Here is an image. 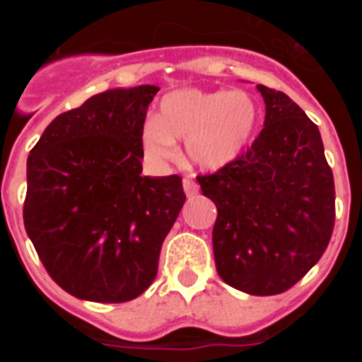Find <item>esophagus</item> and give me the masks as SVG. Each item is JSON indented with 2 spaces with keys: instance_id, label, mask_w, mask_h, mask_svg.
I'll use <instances>...</instances> for the list:
<instances>
[{
  "instance_id": "esophagus-1",
  "label": "esophagus",
  "mask_w": 362,
  "mask_h": 362,
  "mask_svg": "<svg viewBox=\"0 0 362 362\" xmlns=\"http://www.w3.org/2000/svg\"><path fill=\"white\" fill-rule=\"evenodd\" d=\"M183 188H185V194H187L188 197H194L197 192H199V185H197L192 177L183 179Z\"/></svg>"
}]
</instances>
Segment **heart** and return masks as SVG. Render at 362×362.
I'll list each match as a JSON object with an SVG mask.
<instances>
[{"label": "heart", "instance_id": "1", "mask_svg": "<svg viewBox=\"0 0 362 362\" xmlns=\"http://www.w3.org/2000/svg\"><path fill=\"white\" fill-rule=\"evenodd\" d=\"M257 121V105L246 92L181 88L163 98L158 117L145 121L143 148L156 161H172L175 141H185L192 165L219 170L243 152Z\"/></svg>", "mask_w": 362, "mask_h": 362}]
</instances>
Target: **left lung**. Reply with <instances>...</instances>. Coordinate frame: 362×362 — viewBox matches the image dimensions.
<instances>
[{
    "mask_svg": "<svg viewBox=\"0 0 362 362\" xmlns=\"http://www.w3.org/2000/svg\"><path fill=\"white\" fill-rule=\"evenodd\" d=\"M257 90L264 129L239 158L197 181L217 206L212 243L221 279L250 296H276L325 254L335 187L317 124L284 92Z\"/></svg>",
    "mask_w": 362,
    "mask_h": 362,
    "instance_id": "1",
    "label": "left lung"
}]
</instances>
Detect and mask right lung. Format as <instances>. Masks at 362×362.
<instances>
[{
	"instance_id": "add662e5",
	"label": "right lung",
	"mask_w": 362,
	"mask_h": 362,
	"mask_svg": "<svg viewBox=\"0 0 362 362\" xmlns=\"http://www.w3.org/2000/svg\"><path fill=\"white\" fill-rule=\"evenodd\" d=\"M158 90L92 95L59 114L30 150L25 230L49 276L78 299L127 303L158 276L187 199L179 175H141V130Z\"/></svg>"
}]
</instances>
